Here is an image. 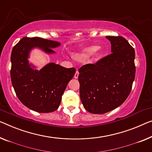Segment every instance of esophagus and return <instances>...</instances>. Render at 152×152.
Wrapping results in <instances>:
<instances>
[{
	"instance_id": "34e87169",
	"label": "esophagus",
	"mask_w": 152,
	"mask_h": 152,
	"mask_svg": "<svg viewBox=\"0 0 152 152\" xmlns=\"http://www.w3.org/2000/svg\"><path fill=\"white\" fill-rule=\"evenodd\" d=\"M78 75H79V72H78V70H76V73H75V74H74V78H76V79L78 78Z\"/></svg>"
}]
</instances>
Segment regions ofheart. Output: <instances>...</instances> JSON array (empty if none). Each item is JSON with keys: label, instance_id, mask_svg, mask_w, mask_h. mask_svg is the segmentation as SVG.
I'll use <instances>...</instances> for the list:
<instances>
[{"label": "heart", "instance_id": "1", "mask_svg": "<svg viewBox=\"0 0 152 152\" xmlns=\"http://www.w3.org/2000/svg\"><path fill=\"white\" fill-rule=\"evenodd\" d=\"M102 51L101 48H98V46L96 45H92V46L85 47L80 50L77 51L74 54V57L77 59H84V58L89 57L93 54L96 57H99L102 55Z\"/></svg>", "mask_w": 152, "mask_h": 152}]
</instances>
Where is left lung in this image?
Wrapping results in <instances>:
<instances>
[{"label":"left lung","mask_w":152,"mask_h":152,"mask_svg":"<svg viewBox=\"0 0 152 152\" xmlns=\"http://www.w3.org/2000/svg\"><path fill=\"white\" fill-rule=\"evenodd\" d=\"M106 37L111 44L112 53L78 70L81 102L94 114H104L121 105L135 78L134 49L121 36Z\"/></svg>","instance_id":"1"}]
</instances>
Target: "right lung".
I'll list each match as a JSON object with an SVG mask.
<instances>
[{"label":"right lung","mask_w":152,"mask_h":152,"mask_svg":"<svg viewBox=\"0 0 152 152\" xmlns=\"http://www.w3.org/2000/svg\"><path fill=\"white\" fill-rule=\"evenodd\" d=\"M59 42L43 38L24 37L13 48L11 55V79L20 101L38 113H51L59 106L67 84L76 73V69L65 68L50 63L38 70L28 59L33 48L46 54L55 53L53 48Z\"/></svg>","instance_id":"1"}]
</instances>
